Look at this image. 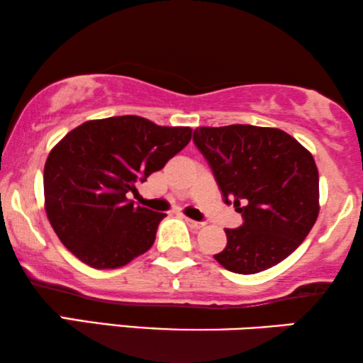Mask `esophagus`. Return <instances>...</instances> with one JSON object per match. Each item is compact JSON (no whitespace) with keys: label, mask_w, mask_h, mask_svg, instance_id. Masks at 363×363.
Here are the masks:
<instances>
[{"label":"esophagus","mask_w":363,"mask_h":363,"mask_svg":"<svg viewBox=\"0 0 363 363\" xmlns=\"http://www.w3.org/2000/svg\"><path fill=\"white\" fill-rule=\"evenodd\" d=\"M185 222H186L188 225H190L191 228H201V227H203V223H201V222H195V220H191V218H185Z\"/></svg>","instance_id":"34e87169"}]
</instances>
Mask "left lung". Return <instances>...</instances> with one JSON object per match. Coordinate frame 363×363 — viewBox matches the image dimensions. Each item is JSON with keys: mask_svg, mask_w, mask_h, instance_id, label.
Wrapping results in <instances>:
<instances>
[{"mask_svg": "<svg viewBox=\"0 0 363 363\" xmlns=\"http://www.w3.org/2000/svg\"><path fill=\"white\" fill-rule=\"evenodd\" d=\"M225 203L243 216L225 228L227 247L213 258L233 274L272 268L307 238L318 216V170L312 153L279 128L228 125L193 131Z\"/></svg>", "mask_w": 363, "mask_h": 363, "instance_id": "left-lung-1", "label": "left lung"}]
</instances>
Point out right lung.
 <instances>
[{
    "label": "right lung",
    "instance_id": "obj_1",
    "mask_svg": "<svg viewBox=\"0 0 363 363\" xmlns=\"http://www.w3.org/2000/svg\"><path fill=\"white\" fill-rule=\"evenodd\" d=\"M191 140L188 126L141 116L89 120L69 131L45 163V210L61 243L106 270L152 248L164 213L136 206L126 193L162 170Z\"/></svg>",
    "mask_w": 363,
    "mask_h": 363
}]
</instances>
